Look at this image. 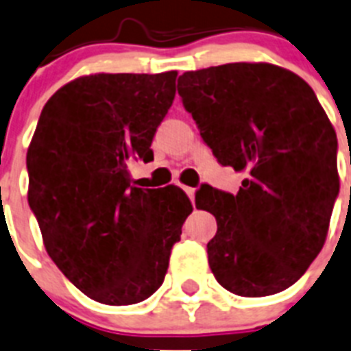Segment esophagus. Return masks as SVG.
Returning a JSON list of instances; mask_svg holds the SVG:
<instances>
[{"instance_id":"esophagus-1","label":"esophagus","mask_w":351,"mask_h":351,"mask_svg":"<svg viewBox=\"0 0 351 351\" xmlns=\"http://www.w3.org/2000/svg\"><path fill=\"white\" fill-rule=\"evenodd\" d=\"M182 189H184L185 195L189 196V200H191V202L195 200V189H193V187H182Z\"/></svg>"}]
</instances>
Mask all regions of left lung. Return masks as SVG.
I'll return each instance as SVG.
<instances>
[{
	"label": "left lung",
	"mask_w": 351,
	"mask_h": 351,
	"mask_svg": "<svg viewBox=\"0 0 351 351\" xmlns=\"http://www.w3.org/2000/svg\"><path fill=\"white\" fill-rule=\"evenodd\" d=\"M184 108L221 166L243 171L236 195L202 187L215 215L216 281L243 298L289 289L317 258L339 195L337 136L314 90L267 62H230L178 79Z\"/></svg>",
	"instance_id": "1"
}]
</instances>
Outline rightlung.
<instances>
[{
    "instance_id": "add662e5",
    "label": "right lung",
    "mask_w": 351,
    "mask_h": 351,
    "mask_svg": "<svg viewBox=\"0 0 351 351\" xmlns=\"http://www.w3.org/2000/svg\"><path fill=\"white\" fill-rule=\"evenodd\" d=\"M175 81L176 72L79 77L45 104L28 147V205L48 256L99 303L155 294L193 210L180 187H135L128 171L153 160Z\"/></svg>"
}]
</instances>
